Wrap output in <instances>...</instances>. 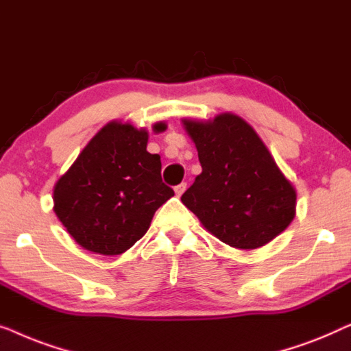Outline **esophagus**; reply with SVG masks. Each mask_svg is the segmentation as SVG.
<instances>
[{"label": "esophagus", "mask_w": 351, "mask_h": 351, "mask_svg": "<svg viewBox=\"0 0 351 351\" xmlns=\"http://www.w3.org/2000/svg\"><path fill=\"white\" fill-rule=\"evenodd\" d=\"M186 187H187V184H186V182H181V184H178V186H175V194H176L178 197H181L182 194H184Z\"/></svg>", "instance_id": "34e87169"}]
</instances>
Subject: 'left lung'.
I'll list each match as a JSON object with an SVG mask.
<instances>
[{
	"label": "left lung",
	"instance_id": "8db88e82",
	"mask_svg": "<svg viewBox=\"0 0 351 351\" xmlns=\"http://www.w3.org/2000/svg\"><path fill=\"white\" fill-rule=\"evenodd\" d=\"M181 122L202 165L182 204L232 248L272 241L294 219L298 194L254 128L234 112Z\"/></svg>",
	"mask_w": 351,
	"mask_h": 351
}]
</instances>
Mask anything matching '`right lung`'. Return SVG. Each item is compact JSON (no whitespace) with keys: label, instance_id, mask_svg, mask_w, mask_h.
Instances as JSON below:
<instances>
[{"label":"right lung","instance_id":"obj_1","mask_svg":"<svg viewBox=\"0 0 351 351\" xmlns=\"http://www.w3.org/2000/svg\"><path fill=\"white\" fill-rule=\"evenodd\" d=\"M165 122L152 125L164 132ZM146 128L111 121L87 143L53 186V211L81 248L116 256L149 229L152 216L170 197L162 182L160 156L146 151Z\"/></svg>","mask_w":351,"mask_h":351}]
</instances>
